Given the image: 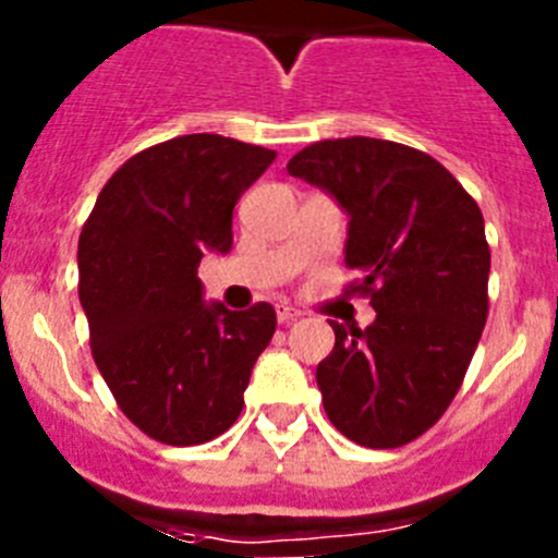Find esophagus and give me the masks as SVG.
<instances>
[{
    "mask_svg": "<svg viewBox=\"0 0 558 558\" xmlns=\"http://www.w3.org/2000/svg\"><path fill=\"white\" fill-rule=\"evenodd\" d=\"M299 315L302 313H299L295 307H290V304H284V302L276 304V318H279V324H293Z\"/></svg>",
    "mask_w": 558,
    "mask_h": 558,
    "instance_id": "1",
    "label": "esophagus"
}]
</instances>
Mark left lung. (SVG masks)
<instances>
[{
	"label": "left lung",
	"mask_w": 558,
	"mask_h": 558,
	"mask_svg": "<svg viewBox=\"0 0 558 558\" xmlns=\"http://www.w3.org/2000/svg\"><path fill=\"white\" fill-rule=\"evenodd\" d=\"M347 211V268L377 313L329 322L315 368L329 422L388 450L433 427L463 383L489 313V245L475 201L427 153L368 136L324 140L288 161Z\"/></svg>",
	"instance_id": "obj_1"
}]
</instances>
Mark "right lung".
Wrapping results in <instances>:
<instances>
[{"label": "right lung", "instance_id": "1", "mask_svg": "<svg viewBox=\"0 0 558 558\" xmlns=\"http://www.w3.org/2000/svg\"><path fill=\"white\" fill-rule=\"evenodd\" d=\"M274 150L190 133L136 153L113 172L77 243L92 354L117 405L161 445H204L243 411L268 347V302L234 313L206 302L198 265L229 254L231 215Z\"/></svg>", "mask_w": 558, "mask_h": 558}]
</instances>
